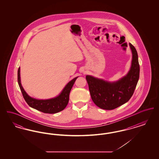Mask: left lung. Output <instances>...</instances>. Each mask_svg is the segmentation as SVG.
Instances as JSON below:
<instances>
[{
    "instance_id": "left-lung-1",
    "label": "left lung",
    "mask_w": 159,
    "mask_h": 159,
    "mask_svg": "<svg viewBox=\"0 0 159 159\" xmlns=\"http://www.w3.org/2000/svg\"><path fill=\"white\" fill-rule=\"evenodd\" d=\"M129 46L132 53L131 67L128 74L118 81L110 82L87 75L91 98L99 108L111 110L127 102L132 97L139 77V64L135 48Z\"/></svg>"
}]
</instances>
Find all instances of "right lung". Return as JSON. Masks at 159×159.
<instances>
[{"mask_svg": "<svg viewBox=\"0 0 159 159\" xmlns=\"http://www.w3.org/2000/svg\"><path fill=\"white\" fill-rule=\"evenodd\" d=\"M77 77H76L69 82L57 97L48 99H38L31 98L24 91L21 83L20 67L18 70V83L25 101L31 108L45 113H57L66 107L69 101L70 92Z\"/></svg>", "mask_w": 159, "mask_h": 159, "instance_id": "add662e5", "label": "right lung"}]
</instances>
